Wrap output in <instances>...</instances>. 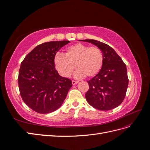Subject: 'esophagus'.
<instances>
[{"mask_svg": "<svg viewBox=\"0 0 150 150\" xmlns=\"http://www.w3.org/2000/svg\"><path fill=\"white\" fill-rule=\"evenodd\" d=\"M77 83H78V81H72V85H75Z\"/></svg>", "mask_w": 150, "mask_h": 150, "instance_id": "1", "label": "esophagus"}]
</instances>
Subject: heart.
<instances>
[{"mask_svg":"<svg viewBox=\"0 0 150 150\" xmlns=\"http://www.w3.org/2000/svg\"><path fill=\"white\" fill-rule=\"evenodd\" d=\"M103 62V54L100 49L81 43L67 47L65 56L57 54L54 58L56 69L65 78L71 75L75 66L78 69L75 74L76 77L93 78L101 71Z\"/></svg>","mask_w":150,"mask_h":150,"instance_id":"heart-1","label":"heart"}]
</instances>
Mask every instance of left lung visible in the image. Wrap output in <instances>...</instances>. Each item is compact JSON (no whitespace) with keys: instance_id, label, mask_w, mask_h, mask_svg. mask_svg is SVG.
<instances>
[{"instance_id":"1","label":"left lung","mask_w":150,"mask_h":150,"mask_svg":"<svg viewBox=\"0 0 150 150\" xmlns=\"http://www.w3.org/2000/svg\"><path fill=\"white\" fill-rule=\"evenodd\" d=\"M101 50L104 62L101 71L88 81L86 101L99 110H111L123 101L128 86L126 64L116 51L108 44L94 39L82 40Z\"/></svg>"}]
</instances>
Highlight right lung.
<instances>
[{
    "instance_id": "add662e5",
    "label": "right lung",
    "mask_w": 150,
    "mask_h": 150,
    "mask_svg": "<svg viewBox=\"0 0 150 150\" xmlns=\"http://www.w3.org/2000/svg\"><path fill=\"white\" fill-rule=\"evenodd\" d=\"M69 40L44 42L22 61L18 84L23 101L34 111L46 114L59 108L69 89L71 79L58 74L54 63L57 52Z\"/></svg>"
}]
</instances>
